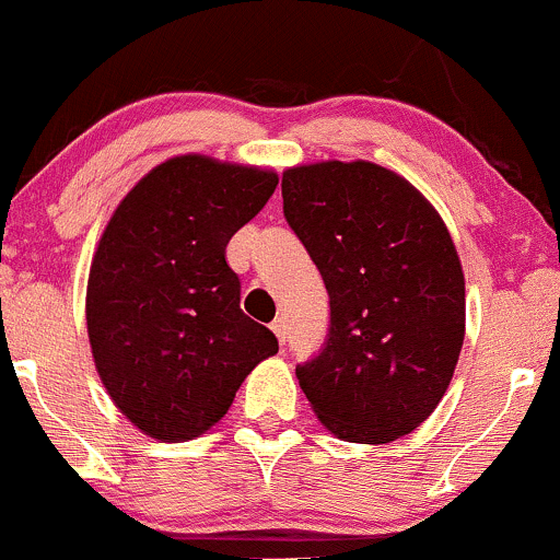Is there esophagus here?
<instances>
[{"instance_id": "esophagus-1", "label": "esophagus", "mask_w": 560, "mask_h": 560, "mask_svg": "<svg viewBox=\"0 0 560 560\" xmlns=\"http://www.w3.org/2000/svg\"><path fill=\"white\" fill-rule=\"evenodd\" d=\"M270 329H273V335L279 337V342L284 346V342H287V322H284V318H276V322L270 324Z\"/></svg>"}]
</instances>
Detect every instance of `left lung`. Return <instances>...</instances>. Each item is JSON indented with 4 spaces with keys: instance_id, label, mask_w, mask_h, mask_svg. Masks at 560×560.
I'll list each match as a JSON object with an SVG mask.
<instances>
[{
    "instance_id": "1",
    "label": "left lung",
    "mask_w": 560,
    "mask_h": 560,
    "mask_svg": "<svg viewBox=\"0 0 560 560\" xmlns=\"http://www.w3.org/2000/svg\"><path fill=\"white\" fill-rule=\"evenodd\" d=\"M281 196L331 311L300 388L337 439L390 444L433 415L463 350L465 273L450 229L409 180L364 159L290 167Z\"/></svg>"
}]
</instances>
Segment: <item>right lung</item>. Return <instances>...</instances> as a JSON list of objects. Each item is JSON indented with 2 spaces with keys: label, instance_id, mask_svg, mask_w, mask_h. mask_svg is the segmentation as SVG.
<instances>
[{
  "label": "right lung",
  "instance_id": "obj_1",
  "mask_svg": "<svg viewBox=\"0 0 560 560\" xmlns=\"http://www.w3.org/2000/svg\"><path fill=\"white\" fill-rule=\"evenodd\" d=\"M273 170L186 153L156 164L110 214L88 279V335L116 409L159 441H190L279 350L242 311L231 236L266 207Z\"/></svg>",
  "mask_w": 560,
  "mask_h": 560
}]
</instances>
